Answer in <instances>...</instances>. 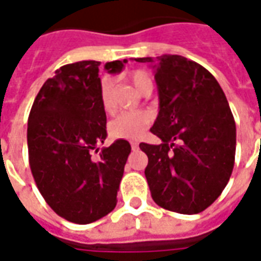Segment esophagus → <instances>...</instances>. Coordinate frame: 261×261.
<instances>
[{
    "label": "esophagus",
    "mask_w": 261,
    "mask_h": 261,
    "mask_svg": "<svg viewBox=\"0 0 261 261\" xmlns=\"http://www.w3.org/2000/svg\"><path fill=\"white\" fill-rule=\"evenodd\" d=\"M130 144H131V148H133L134 151H136V149H138V142H137V141H131Z\"/></svg>",
    "instance_id": "obj_1"
}]
</instances>
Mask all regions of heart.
<instances>
[{"label":"heart","instance_id":"obj_1","mask_svg":"<svg viewBox=\"0 0 261 261\" xmlns=\"http://www.w3.org/2000/svg\"><path fill=\"white\" fill-rule=\"evenodd\" d=\"M131 82L140 92L142 91L144 86L151 84L148 75L142 71L133 72ZM112 95H113V80L110 76H105L100 84V102H102L103 110L108 114L113 113L114 110ZM149 123H151V114L148 112H125V113L119 114L109 124V131L113 138L134 140L141 136Z\"/></svg>","mask_w":261,"mask_h":261}]
</instances>
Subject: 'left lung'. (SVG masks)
<instances>
[{
  "instance_id": "8db88e82",
  "label": "left lung",
  "mask_w": 261,
  "mask_h": 261,
  "mask_svg": "<svg viewBox=\"0 0 261 261\" xmlns=\"http://www.w3.org/2000/svg\"><path fill=\"white\" fill-rule=\"evenodd\" d=\"M159 113L151 133L162 144L141 142L153 201L173 213L198 214L213 204L233 170L236 125L214 75L181 56L158 57ZM138 63H153L151 57Z\"/></svg>"
}]
</instances>
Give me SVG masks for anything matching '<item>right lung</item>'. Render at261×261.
<instances>
[{
  "label": "right lung",
  "instance_id": "add662e5",
  "mask_svg": "<svg viewBox=\"0 0 261 261\" xmlns=\"http://www.w3.org/2000/svg\"><path fill=\"white\" fill-rule=\"evenodd\" d=\"M124 63L116 60L105 68L116 74ZM99 64L61 67L39 91L28 120L29 165L37 189L54 213L80 225L113 211L131 152L130 142L117 140L92 159L108 137Z\"/></svg>",
  "mask_w": 261,
  "mask_h": 261
}]
</instances>
